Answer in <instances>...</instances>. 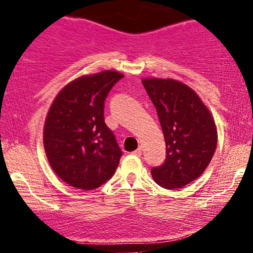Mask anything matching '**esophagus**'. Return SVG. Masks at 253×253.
<instances>
[{"label": "esophagus", "mask_w": 253, "mask_h": 253, "mask_svg": "<svg viewBox=\"0 0 253 253\" xmlns=\"http://www.w3.org/2000/svg\"><path fill=\"white\" fill-rule=\"evenodd\" d=\"M141 152H143V149H141V147H138L133 153H134L135 156H141Z\"/></svg>", "instance_id": "1"}]
</instances>
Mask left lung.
Instances as JSON below:
<instances>
[{
	"label": "left lung",
	"instance_id": "1",
	"mask_svg": "<svg viewBox=\"0 0 253 253\" xmlns=\"http://www.w3.org/2000/svg\"><path fill=\"white\" fill-rule=\"evenodd\" d=\"M163 130L167 158L151 173L157 184L176 189L189 184L211 163L217 144L215 121L199 95L171 78H143Z\"/></svg>",
	"mask_w": 253,
	"mask_h": 253
}]
</instances>
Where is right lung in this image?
Listing matches in <instances>:
<instances>
[{"label": "right lung", "instance_id": "1", "mask_svg": "<svg viewBox=\"0 0 253 253\" xmlns=\"http://www.w3.org/2000/svg\"><path fill=\"white\" fill-rule=\"evenodd\" d=\"M124 77L106 70L66 84L52 102L43 125V149L62 181L92 190L114 175L123 155L104 123V100Z\"/></svg>", "mask_w": 253, "mask_h": 253}]
</instances>
